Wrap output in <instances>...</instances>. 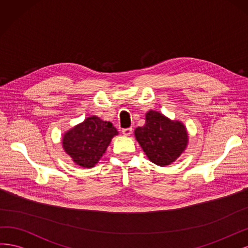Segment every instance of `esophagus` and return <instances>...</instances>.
<instances>
[{"mask_svg":"<svg viewBox=\"0 0 248 248\" xmlns=\"http://www.w3.org/2000/svg\"><path fill=\"white\" fill-rule=\"evenodd\" d=\"M132 131H133L132 127H126V129H123L122 132L124 136H130L132 134Z\"/></svg>","mask_w":248,"mask_h":248,"instance_id":"34e87169","label":"esophagus"}]
</instances>
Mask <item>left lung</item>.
Returning a JSON list of instances; mask_svg holds the SVG:
<instances>
[{"mask_svg": "<svg viewBox=\"0 0 248 248\" xmlns=\"http://www.w3.org/2000/svg\"><path fill=\"white\" fill-rule=\"evenodd\" d=\"M145 121L144 125L135 130V137L147 157L161 167L176 161L187 146L185 124L154 110L146 113Z\"/></svg>", "mask_w": 248, "mask_h": 248, "instance_id": "obj_1", "label": "left lung"}]
</instances>
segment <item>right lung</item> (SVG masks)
Instances as JSON below:
<instances>
[{"label":"right lung","instance_id":"obj_1","mask_svg":"<svg viewBox=\"0 0 248 248\" xmlns=\"http://www.w3.org/2000/svg\"><path fill=\"white\" fill-rule=\"evenodd\" d=\"M117 134L110 122L93 115L63 134L62 148L76 165L93 168Z\"/></svg>","mask_w":248,"mask_h":248}]
</instances>
